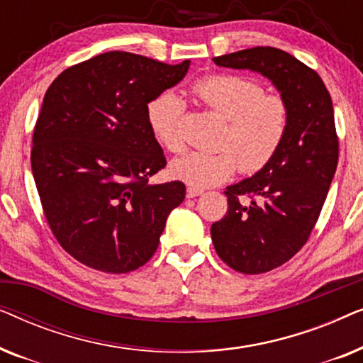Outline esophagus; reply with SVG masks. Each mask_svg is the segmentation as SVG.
<instances>
[{
  "label": "esophagus",
  "instance_id": "34e87169",
  "mask_svg": "<svg viewBox=\"0 0 363 363\" xmlns=\"http://www.w3.org/2000/svg\"><path fill=\"white\" fill-rule=\"evenodd\" d=\"M200 195H203L201 188H196V186H188L186 188V196L188 198H195V196H200Z\"/></svg>",
  "mask_w": 363,
  "mask_h": 363
}]
</instances>
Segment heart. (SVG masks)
I'll return each mask as SVG.
<instances>
[{"instance_id": "heart-1", "label": "heart", "mask_w": 363, "mask_h": 363, "mask_svg": "<svg viewBox=\"0 0 363 363\" xmlns=\"http://www.w3.org/2000/svg\"><path fill=\"white\" fill-rule=\"evenodd\" d=\"M191 96L218 116L226 127L218 152H190L172 162L177 180L196 188L226 182L238 168L256 173L264 168L284 142L289 128V106L279 94H266L251 77L238 74H208L190 87ZM185 104L173 92H163L147 107L152 135L168 152L183 148L182 118Z\"/></svg>"}]
</instances>
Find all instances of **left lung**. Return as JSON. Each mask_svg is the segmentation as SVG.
I'll list each match as a JSON object with an SVG mask.
<instances>
[{
	"mask_svg": "<svg viewBox=\"0 0 363 363\" xmlns=\"http://www.w3.org/2000/svg\"><path fill=\"white\" fill-rule=\"evenodd\" d=\"M213 61L262 74L289 106L279 152L251 178L226 188V215L211 225L218 256L242 274H261L289 261L319 220L339 162L334 107L319 74L281 49L257 46Z\"/></svg>",
	"mask_w": 363,
	"mask_h": 363,
	"instance_id": "left-lung-1",
	"label": "left lung"
}]
</instances>
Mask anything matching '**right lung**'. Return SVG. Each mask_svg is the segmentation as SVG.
<instances>
[{
    "mask_svg": "<svg viewBox=\"0 0 363 363\" xmlns=\"http://www.w3.org/2000/svg\"><path fill=\"white\" fill-rule=\"evenodd\" d=\"M188 67L111 51L67 67L44 94L33 177L52 235L82 264L112 274L138 269L185 200L182 182L148 183L167 158L147 107Z\"/></svg>",
    "mask_w": 363,
    "mask_h": 363,
    "instance_id": "obj_1",
    "label": "right lung"
}]
</instances>
